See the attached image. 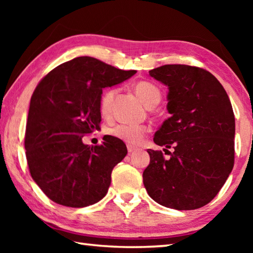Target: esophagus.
Masks as SVG:
<instances>
[{
  "instance_id": "1",
  "label": "esophagus",
  "mask_w": 253,
  "mask_h": 253,
  "mask_svg": "<svg viewBox=\"0 0 253 253\" xmlns=\"http://www.w3.org/2000/svg\"><path fill=\"white\" fill-rule=\"evenodd\" d=\"M127 149H128V153H132V152H135V151H137V147H135V146H132V145H127Z\"/></svg>"
}]
</instances>
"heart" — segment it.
Masks as SVG:
<instances>
[{"instance_id": "obj_1", "label": "heart", "mask_w": 253, "mask_h": 253, "mask_svg": "<svg viewBox=\"0 0 253 253\" xmlns=\"http://www.w3.org/2000/svg\"><path fill=\"white\" fill-rule=\"evenodd\" d=\"M135 91L143 102L149 108L156 106L162 98L160 88L149 81H138L135 84ZM116 89H109L104 92L100 99V111L104 116L109 115L114 98L116 96ZM109 134L116 138L128 144H139L149 131V127L146 125H132V124H118V125L109 128Z\"/></svg>"}]
</instances>
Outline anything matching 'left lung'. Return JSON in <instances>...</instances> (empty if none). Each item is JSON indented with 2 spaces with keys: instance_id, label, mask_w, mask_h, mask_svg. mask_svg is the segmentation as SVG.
I'll return each instance as SVG.
<instances>
[{
  "instance_id": "left-lung-1",
  "label": "left lung",
  "mask_w": 253,
  "mask_h": 253,
  "mask_svg": "<svg viewBox=\"0 0 253 253\" xmlns=\"http://www.w3.org/2000/svg\"><path fill=\"white\" fill-rule=\"evenodd\" d=\"M169 85L172 117L155 132L162 151L148 149L143 173L148 195L163 207L195 210L215 198L234 165L235 121L223 85L203 68L165 65L149 71ZM165 153V154H166Z\"/></svg>"
}]
</instances>
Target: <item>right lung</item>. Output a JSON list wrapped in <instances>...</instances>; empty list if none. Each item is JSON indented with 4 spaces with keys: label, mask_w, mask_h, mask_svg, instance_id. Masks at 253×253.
<instances>
[{
    "label": "right lung",
    "mask_w": 253,
    "mask_h": 253,
    "mask_svg": "<svg viewBox=\"0 0 253 253\" xmlns=\"http://www.w3.org/2000/svg\"><path fill=\"white\" fill-rule=\"evenodd\" d=\"M135 74L96 58L78 57L55 67L34 89L25 155L34 182L53 202L84 208L106 195L111 172L126 156V145L106 135L102 144L90 147L83 137L100 128L102 88Z\"/></svg>",
    "instance_id": "add662e5"
}]
</instances>
